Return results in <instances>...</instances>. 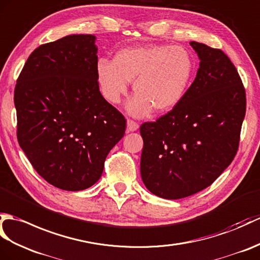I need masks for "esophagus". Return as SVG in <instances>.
Masks as SVG:
<instances>
[{"instance_id": "obj_1", "label": "esophagus", "mask_w": 260, "mask_h": 260, "mask_svg": "<svg viewBox=\"0 0 260 260\" xmlns=\"http://www.w3.org/2000/svg\"><path fill=\"white\" fill-rule=\"evenodd\" d=\"M126 125H127V132H135L138 129V124L132 119H127Z\"/></svg>"}]
</instances>
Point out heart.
I'll return each mask as SVG.
<instances>
[{
  "label": "heart",
  "mask_w": 260,
  "mask_h": 260,
  "mask_svg": "<svg viewBox=\"0 0 260 260\" xmlns=\"http://www.w3.org/2000/svg\"><path fill=\"white\" fill-rule=\"evenodd\" d=\"M194 61L179 45L129 46L119 50L113 61L100 58L96 77L102 94L118 104L134 81L135 94L126 104L134 117H144L155 110L167 112L183 100L189 86Z\"/></svg>",
  "instance_id": "obj_1"
}]
</instances>
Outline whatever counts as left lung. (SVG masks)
Here are the masks:
<instances>
[{"instance_id":"obj_1","label":"left lung","mask_w":260,"mask_h":260,"mask_svg":"<svg viewBox=\"0 0 260 260\" xmlns=\"http://www.w3.org/2000/svg\"><path fill=\"white\" fill-rule=\"evenodd\" d=\"M199 58L183 100L141 135L143 183L165 199L194 195L212 185L233 161L246 113V94L226 54L190 42Z\"/></svg>"}]
</instances>
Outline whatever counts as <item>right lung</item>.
Listing matches in <instances>:
<instances>
[{"label":"right lung","mask_w":260,"mask_h":260,"mask_svg":"<svg viewBox=\"0 0 260 260\" xmlns=\"http://www.w3.org/2000/svg\"><path fill=\"white\" fill-rule=\"evenodd\" d=\"M96 36L72 34L33 51L17 78V141L47 183L77 191L101 178L126 119L100 92Z\"/></svg>","instance_id":"obj_1"}]
</instances>
